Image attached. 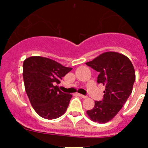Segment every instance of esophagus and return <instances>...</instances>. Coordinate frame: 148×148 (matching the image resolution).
Masks as SVG:
<instances>
[{"mask_svg": "<svg viewBox=\"0 0 148 148\" xmlns=\"http://www.w3.org/2000/svg\"><path fill=\"white\" fill-rule=\"evenodd\" d=\"M77 95H78L79 97H82V98H84V99H85V98L87 97V96H86V95H82V94H77Z\"/></svg>", "mask_w": 148, "mask_h": 148, "instance_id": "esophagus-1", "label": "esophagus"}]
</instances>
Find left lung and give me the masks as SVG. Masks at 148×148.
<instances>
[{
	"instance_id": "left-lung-1",
	"label": "left lung",
	"mask_w": 148,
	"mask_h": 148,
	"mask_svg": "<svg viewBox=\"0 0 148 148\" xmlns=\"http://www.w3.org/2000/svg\"><path fill=\"white\" fill-rule=\"evenodd\" d=\"M86 64L99 72L97 83L105 86L102 100L95 101L87 110L94 122L106 123L122 109L132 92L135 81V69L126 56L117 52H105Z\"/></svg>"
}]
</instances>
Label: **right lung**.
I'll use <instances>...</instances> for the list:
<instances>
[{"label": "right lung", "instance_id": "add662e5", "mask_svg": "<svg viewBox=\"0 0 148 148\" xmlns=\"http://www.w3.org/2000/svg\"><path fill=\"white\" fill-rule=\"evenodd\" d=\"M71 69L41 56H31L23 62L25 89L33 108L41 117L53 120L64 114L72 95L62 92L56 84Z\"/></svg>", "mask_w": 148, "mask_h": 148}]
</instances>
